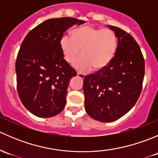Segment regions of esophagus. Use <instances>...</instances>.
<instances>
[{
  "instance_id": "esophagus-1",
  "label": "esophagus",
  "mask_w": 158,
  "mask_h": 158,
  "mask_svg": "<svg viewBox=\"0 0 158 158\" xmlns=\"http://www.w3.org/2000/svg\"><path fill=\"white\" fill-rule=\"evenodd\" d=\"M77 76L80 78V79H84V77H85V74H83V73H77Z\"/></svg>"
}]
</instances>
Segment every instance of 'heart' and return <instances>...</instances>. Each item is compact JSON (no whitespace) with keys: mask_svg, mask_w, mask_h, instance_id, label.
I'll list each match as a JSON object with an SVG mask.
<instances>
[{"mask_svg":"<svg viewBox=\"0 0 158 158\" xmlns=\"http://www.w3.org/2000/svg\"><path fill=\"white\" fill-rule=\"evenodd\" d=\"M60 45L68 63H73L83 49V55L73 63L76 70L85 72L92 67L101 70L107 67L114 59L118 38L113 30L87 25L73 30V36H62Z\"/></svg>","mask_w":158,"mask_h":158,"instance_id":"1","label":"heart"}]
</instances>
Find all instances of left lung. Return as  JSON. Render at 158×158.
<instances>
[{
    "label": "left lung",
    "instance_id": "left-lung-1",
    "mask_svg": "<svg viewBox=\"0 0 158 158\" xmlns=\"http://www.w3.org/2000/svg\"><path fill=\"white\" fill-rule=\"evenodd\" d=\"M109 28L118 38L115 56L107 67L87 75L83 80L85 111L102 122H114L133 108L144 76V59L138 43L121 28Z\"/></svg>",
    "mask_w": 158,
    "mask_h": 158
}]
</instances>
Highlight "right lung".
<instances>
[{"label":"right lung","mask_w":158,"mask_h":158,"mask_svg":"<svg viewBox=\"0 0 158 158\" xmlns=\"http://www.w3.org/2000/svg\"><path fill=\"white\" fill-rule=\"evenodd\" d=\"M84 23L73 17L49 19L22 42L15 65L17 92L34 115L52 117L64 109L69 80L76 72L63 58L60 38L67 29Z\"/></svg>","instance_id":"add662e5"}]
</instances>
